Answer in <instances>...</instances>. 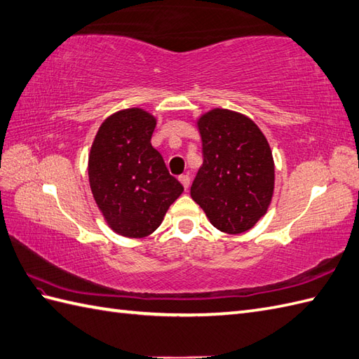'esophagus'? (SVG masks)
<instances>
[{
    "mask_svg": "<svg viewBox=\"0 0 359 359\" xmlns=\"http://www.w3.org/2000/svg\"><path fill=\"white\" fill-rule=\"evenodd\" d=\"M179 180H180V183L183 185V188H185V189L189 188V176H187V174H183V176H180Z\"/></svg>",
    "mask_w": 359,
    "mask_h": 359,
    "instance_id": "1",
    "label": "esophagus"
}]
</instances>
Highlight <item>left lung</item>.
I'll list each match as a JSON object with an SVG mask.
<instances>
[{"label":"left lung","mask_w":359,"mask_h":359,"mask_svg":"<svg viewBox=\"0 0 359 359\" xmlns=\"http://www.w3.org/2000/svg\"><path fill=\"white\" fill-rule=\"evenodd\" d=\"M203 165L191 187V197L212 226L241 234L268 212L275 187L269 142L248 116L226 108L200 114Z\"/></svg>","instance_id":"8db88e82"}]
</instances>
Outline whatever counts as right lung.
<instances>
[{
  "mask_svg": "<svg viewBox=\"0 0 359 359\" xmlns=\"http://www.w3.org/2000/svg\"><path fill=\"white\" fill-rule=\"evenodd\" d=\"M156 123L144 108H125L101 123L90 148L91 194L105 223L122 237L153 234L183 193L151 145Z\"/></svg>",
  "mask_w": 359,
  "mask_h": 359,
  "instance_id": "add662e5",
  "label": "right lung"
}]
</instances>
